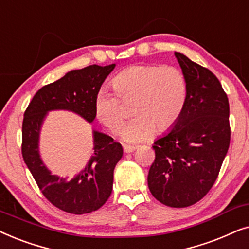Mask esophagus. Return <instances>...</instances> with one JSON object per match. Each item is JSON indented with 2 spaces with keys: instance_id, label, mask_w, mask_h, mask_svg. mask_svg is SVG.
<instances>
[{
  "instance_id": "obj_1",
  "label": "esophagus",
  "mask_w": 249,
  "mask_h": 249,
  "mask_svg": "<svg viewBox=\"0 0 249 249\" xmlns=\"http://www.w3.org/2000/svg\"><path fill=\"white\" fill-rule=\"evenodd\" d=\"M123 148H124V151L126 152V154H130V152H133L137 147H134V145H130V144H123Z\"/></svg>"
}]
</instances>
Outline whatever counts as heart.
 <instances>
[{
    "label": "heart",
    "instance_id": "b5f03b06",
    "mask_svg": "<svg viewBox=\"0 0 249 249\" xmlns=\"http://www.w3.org/2000/svg\"><path fill=\"white\" fill-rule=\"evenodd\" d=\"M112 88L124 104L133 102L132 114L135 117L122 133L127 142L145 141L156 128L160 132L171 128L181 117L187 102V81L173 66H132L116 76ZM118 98L107 90H100L94 99L95 116L112 133L122 130L127 117Z\"/></svg>",
    "mask_w": 249,
    "mask_h": 249
}]
</instances>
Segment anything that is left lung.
<instances>
[{"instance_id":"8db88e82","label":"left lung","mask_w":249,"mask_h":249,"mask_svg":"<svg viewBox=\"0 0 249 249\" xmlns=\"http://www.w3.org/2000/svg\"><path fill=\"white\" fill-rule=\"evenodd\" d=\"M174 54L187 81V102L178 121L154 142L148 187L161 204L181 208L199 201L216 181L230 144V108L210 69Z\"/></svg>"}]
</instances>
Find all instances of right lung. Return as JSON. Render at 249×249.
<instances>
[{"mask_svg":"<svg viewBox=\"0 0 249 249\" xmlns=\"http://www.w3.org/2000/svg\"><path fill=\"white\" fill-rule=\"evenodd\" d=\"M115 66L91 65L71 71L58 81L39 89L24 114L21 152L25 163L46 199L67 213H91L108 200L114 170L122 158L123 148L111 137L93 130V156L89 163L71 180L60 178L51 173L39 155L43 122L52 110H68L89 123L93 122L95 95Z\"/></svg>","mask_w":249,"mask_h":249,"instance_id":"obj_1","label":"right lung"}]
</instances>
